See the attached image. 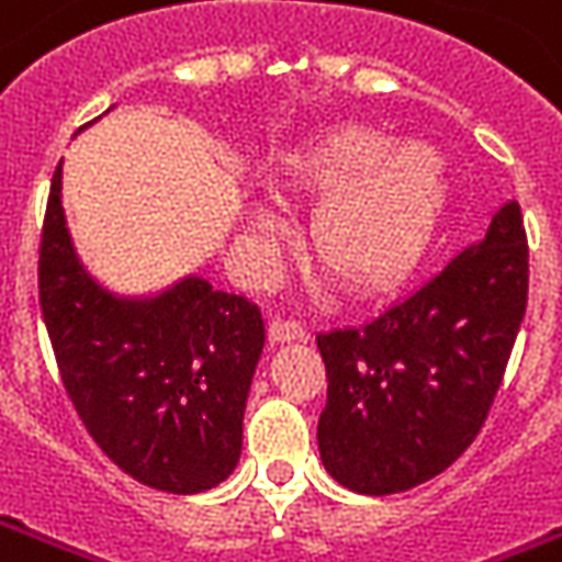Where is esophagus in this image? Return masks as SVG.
<instances>
[{"label": "esophagus", "mask_w": 562, "mask_h": 562, "mask_svg": "<svg viewBox=\"0 0 562 562\" xmlns=\"http://www.w3.org/2000/svg\"><path fill=\"white\" fill-rule=\"evenodd\" d=\"M292 340H307V331L301 322L292 319H273L270 322V344H292Z\"/></svg>", "instance_id": "esophagus-1"}]
</instances>
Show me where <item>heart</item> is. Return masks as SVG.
Here are the masks:
<instances>
[{
    "label": "heart",
    "mask_w": 562,
    "mask_h": 562,
    "mask_svg": "<svg viewBox=\"0 0 562 562\" xmlns=\"http://www.w3.org/2000/svg\"><path fill=\"white\" fill-rule=\"evenodd\" d=\"M285 194L325 200L310 225V258L349 294H380L407 280L445 210V167L423 143L395 145L368 127L328 133L285 160ZM282 237L270 210L246 222V249L268 268Z\"/></svg>",
    "instance_id": "heart-1"
}]
</instances>
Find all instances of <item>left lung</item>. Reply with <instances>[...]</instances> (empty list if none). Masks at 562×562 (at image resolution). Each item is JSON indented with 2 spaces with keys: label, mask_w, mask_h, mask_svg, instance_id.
I'll list each match as a JSON object with an SVG mask.
<instances>
[{
  "label": "left lung",
  "mask_w": 562,
  "mask_h": 562,
  "mask_svg": "<svg viewBox=\"0 0 562 562\" xmlns=\"http://www.w3.org/2000/svg\"><path fill=\"white\" fill-rule=\"evenodd\" d=\"M517 200L438 277L359 328L316 337L328 374L319 457L337 484L390 496L453 465L484 426L527 313Z\"/></svg>",
  "instance_id": "left-lung-1"
}]
</instances>
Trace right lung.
Wrapping results in <instances>:
<instances>
[{"mask_svg": "<svg viewBox=\"0 0 562 562\" xmlns=\"http://www.w3.org/2000/svg\"><path fill=\"white\" fill-rule=\"evenodd\" d=\"M38 301L63 386L105 457L179 496L237 469L265 322L240 294L188 273L155 294H117L78 258L63 213V160L38 249Z\"/></svg>", "mask_w": 562, "mask_h": 562, "instance_id": "obj_1", "label": "right lung"}]
</instances>
